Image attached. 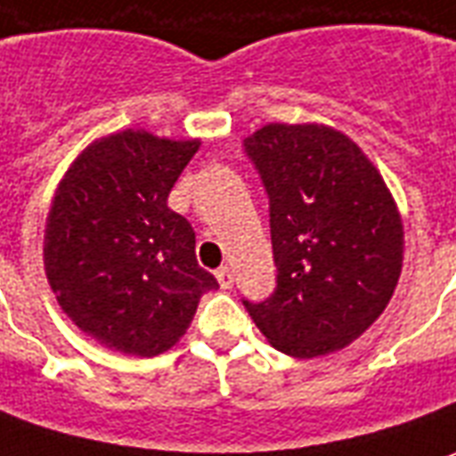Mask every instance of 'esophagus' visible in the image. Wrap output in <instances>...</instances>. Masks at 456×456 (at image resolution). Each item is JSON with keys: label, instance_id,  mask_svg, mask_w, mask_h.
Returning <instances> with one entry per match:
<instances>
[{"label": "esophagus", "instance_id": "esophagus-1", "mask_svg": "<svg viewBox=\"0 0 456 456\" xmlns=\"http://www.w3.org/2000/svg\"><path fill=\"white\" fill-rule=\"evenodd\" d=\"M217 281L222 289H232L234 286V272L229 266H222V269H217Z\"/></svg>", "mask_w": 456, "mask_h": 456}]
</instances>
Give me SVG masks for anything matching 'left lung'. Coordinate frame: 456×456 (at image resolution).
Instances as JSON below:
<instances>
[{
	"label": "left lung",
	"instance_id": "1",
	"mask_svg": "<svg viewBox=\"0 0 456 456\" xmlns=\"http://www.w3.org/2000/svg\"><path fill=\"white\" fill-rule=\"evenodd\" d=\"M269 195L276 289L244 301L273 348L316 358L365 333L403 272V222L362 151L316 123H269L244 140Z\"/></svg>",
	"mask_w": 456,
	"mask_h": 456
}]
</instances>
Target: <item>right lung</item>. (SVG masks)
<instances>
[{
    "mask_svg": "<svg viewBox=\"0 0 456 456\" xmlns=\"http://www.w3.org/2000/svg\"><path fill=\"white\" fill-rule=\"evenodd\" d=\"M200 140L120 130L63 175L44 266L63 314L108 348L152 358L183 338L217 279L195 256L192 224L167 207Z\"/></svg>",
    "mask_w": 456,
    "mask_h": 456,
    "instance_id": "obj_1",
    "label": "right lung"
}]
</instances>
